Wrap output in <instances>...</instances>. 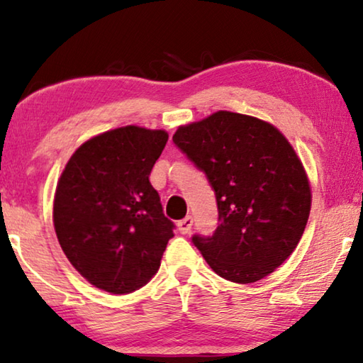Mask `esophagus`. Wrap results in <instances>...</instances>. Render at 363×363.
<instances>
[{"label": "esophagus", "mask_w": 363, "mask_h": 363, "mask_svg": "<svg viewBox=\"0 0 363 363\" xmlns=\"http://www.w3.org/2000/svg\"><path fill=\"white\" fill-rule=\"evenodd\" d=\"M178 231L182 233V235H186V233L191 231V226H193V216H185L183 220L178 221Z\"/></svg>", "instance_id": "obj_1"}]
</instances>
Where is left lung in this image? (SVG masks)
I'll return each mask as SVG.
<instances>
[{"label":"left lung","mask_w":363,"mask_h":363,"mask_svg":"<svg viewBox=\"0 0 363 363\" xmlns=\"http://www.w3.org/2000/svg\"><path fill=\"white\" fill-rule=\"evenodd\" d=\"M173 143L205 173L220 225L193 235L218 276L250 284L271 274L296 250L311 213L304 167L274 125L228 111L178 128Z\"/></svg>","instance_id":"left-lung-1"}]
</instances>
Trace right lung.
I'll list each match as a JSON object with an SVG mask.
<instances>
[{
  "mask_svg": "<svg viewBox=\"0 0 363 363\" xmlns=\"http://www.w3.org/2000/svg\"><path fill=\"white\" fill-rule=\"evenodd\" d=\"M165 130L127 125L74 152L57 182L54 230L71 264L112 294L140 289L155 276L175 225L163 215L150 172Z\"/></svg>",
  "mask_w": 363,
  "mask_h": 363,
  "instance_id": "add662e5",
  "label": "right lung"
}]
</instances>
